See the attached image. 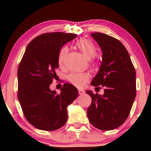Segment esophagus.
<instances>
[{
    "mask_svg": "<svg viewBox=\"0 0 151 151\" xmlns=\"http://www.w3.org/2000/svg\"><path fill=\"white\" fill-rule=\"evenodd\" d=\"M84 91L82 90V89H78V93L79 95H83L84 93Z\"/></svg>",
    "mask_w": 151,
    "mask_h": 151,
    "instance_id": "34e87169",
    "label": "esophagus"
}]
</instances>
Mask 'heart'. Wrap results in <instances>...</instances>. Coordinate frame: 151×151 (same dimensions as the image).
<instances>
[{"instance_id": "heart-1", "label": "heart", "mask_w": 151, "mask_h": 151, "mask_svg": "<svg viewBox=\"0 0 151 151\" xmlns=\"http://www.w3.org/2000/svg\"><path fill=\"white\" fill-rule=\"evenodd\" d=\"M75 46L81 51L84 56L87 59H91L93 64H97L99 62V55L97 54L96 47L90 39L80 38L76 41ZM68 47L63 46L59 50L58 55V61L60 65H62L67 55ZM69 81L78 87H82L85 84L89 79V76L85 73H71L67 76Z\"/></svg>"}]
</instances>
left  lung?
Listing matches in <instances>:
<instances>
[{
  "label": "left lung",
  "mask_w": 151,
  "mask_h": 151,
  "mask_svg": "<svg viewBox=\"0 0 151 151\" xmlns=\"http://www.w3.org/2000/svg\"><path fill=\"white\" fill-rule=\"evenodd\" d=\"M91 36L102 51L100 70L91 84L104 86L100 96L86 91L92 99L87 109L90 123L102 131H111L129 117L136 96L135 70L127 49L117 39L102 33Z\"/></svg>",
  "instance_id": "1"
}]
</instances>
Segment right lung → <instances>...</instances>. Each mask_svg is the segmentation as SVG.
Masks as SVG:
<instances>
[{
    "mask_svg": "<svg viewBox=\"0 0 151 151\" xmlns=\"http://www.w3.org/2000/svg\"><path fill=\"white\" fill-rule=\"evenodd\" d=\"M76 36L63 32L45 33L27 47L18 69V98L27 120L36 129L55 131L67 122V108L78 97L77 88L65 83L57 94L49 86L56 76L59 50Z\"/></svg>",
    "mask_w": 151,
    "mask_h": 151,
    "instance_id": "1",
    "label": "right lung"
}]
</instances>
